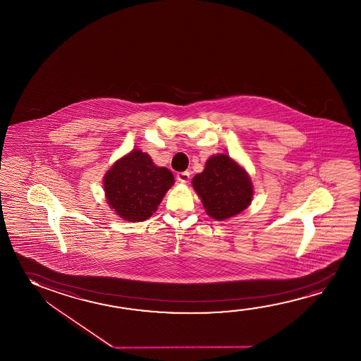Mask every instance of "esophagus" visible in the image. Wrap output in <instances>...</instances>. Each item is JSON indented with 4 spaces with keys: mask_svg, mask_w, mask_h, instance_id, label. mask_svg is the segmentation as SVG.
Instances as JSON below:
<instances>
[{
    "mask_svg": "<svg viewBox=\"0 0 361 361\" xmlns=\"http://www.w3.org/2000/svg\"><path fill=\"white\" fill-rule=\"evenodd\" d=\"M178 181L181 183H188L190 180V173L188 171L178 172Z\"/></svg>",
    "mask_w": 361,
    "mask_h": 361,
    "instance_id": "esophagus-1",
    "label": "esophagus"
}]
</instances>
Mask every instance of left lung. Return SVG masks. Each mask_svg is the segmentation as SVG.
Segmentation results:
<instances>
[{"label": "left lung", "instance_id": "1", "mask_svg": "<svg viewBox=\"0 0 361 361\" xmlns=\"http://www.w3.org/2000/svg\"><path fill=\"white\" fill-rule=\"evenodd\" d=\"M207 215L225 220L243 212L252 202L253 186L247 172L226 154L212 156L204 171L192 180Z\"/></svg>", "mask_w": 361, "mask_h": 361}]
</instances>
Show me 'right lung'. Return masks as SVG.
<instances>
[{"instance_id":"1","label":"right lung","mask_w":361,"mask_h":361,"mask_svg":"<svg viewBox=\"0 0 361 361\" xmlns=\"http://www.w3.org/2000/svg\"><path fill=\"white\" fill-rule=\"evenodd\" d=\"M173 181L170 170L157 167L147 154L133 149L106 172V201L124 220L143 221L157 210Z\"/></svg>"}]
</instances>
